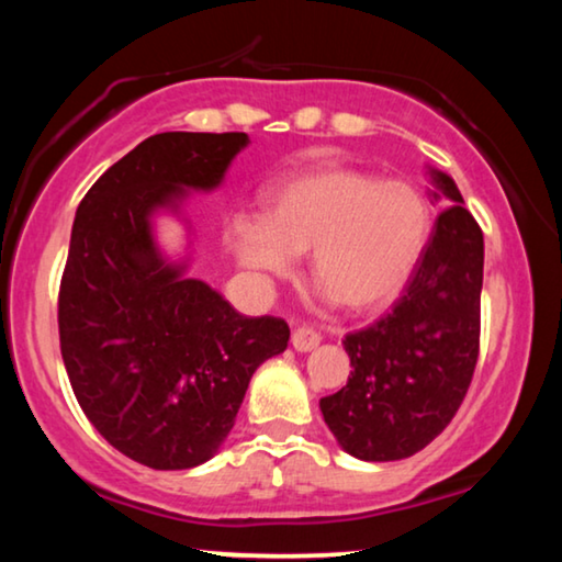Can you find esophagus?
Masks as SVG:
<instances>
[{"label":"esophagus","instance_id":"1","mask_svg":"<svg viewBox=\"0 0 562 562\" xmlns=\"http://www.w3.org/2000/svg\"><path fill=\"white\" fill-rule=\"evenodd\" d=\"M319 345V335L307 327H300L292 331V347L294 351H312Z\"/></svg>","mask_w":562,"mask_h":562}]
</instances>
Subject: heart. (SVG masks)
Returning a JSON list of instances; mask_svg holds the SVG:
<instances>
[{"label":"heart","instance_id":"b5f03b06","mask_svg":"<svg viewBox=\"0 0 562 562\" xmlns=\"http://www.w3.org/2000/svg\"><path fill=\"white\" fill-rule=\"evenodd\" d=\"M431 207L408 180H382L331 160L302 166L262 195L260 221L237 217L231 250L258 278H288L310 252L327 300L351 312L398 297L431 240Z\"/></svg>","mask_w":562,"mask_h":562}]
</instances>
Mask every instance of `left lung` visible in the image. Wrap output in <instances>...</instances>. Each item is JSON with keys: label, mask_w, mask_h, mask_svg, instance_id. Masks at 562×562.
I'll list each match as a JSON object with an SVG mask.
<instances>
[{"label": "left lung", "mask_w": 562, "mask_h": 562, "mask_svg": "<svg viewBox=\"0 0 562 562\" xmlns=\"http://www.w3.org/2000/svg\"><path fill=\"white\" fill-rule=\"evenodd\" d=\"M431 203L449 201L389 315L347 335V386L319 398L337 443L361 461H398L439 436L469 392L481 335L483 233L453 178L429 168Z\"/></svg>", "instance_id": "obj_1"}]
</instances>
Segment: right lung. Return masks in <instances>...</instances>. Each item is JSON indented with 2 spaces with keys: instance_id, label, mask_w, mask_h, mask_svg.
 Segmentation results:
<instances>
[{
  "instance_id": "add662e5",
  "label": "right lung",
  "mask_w": 562,
  "mask_h": 562,
  "mask_svg": "<svg viewBox=\"0 0 562 562\" xmlns=\"http://www.w3.org/2000/svg\"><path fill=\"white\" fill-rule=\"evenodd\" d=\"M247 133H156L103 173L76 211L59 339L76 402L123 456L156 471L211 461L247 384L288 349L280 317H245L160 250L154 217L211 193Z\"/></svg>"
}]
</instances>
